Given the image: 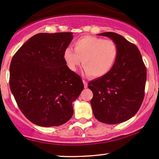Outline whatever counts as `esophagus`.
<instances>
[{
  "instance_id": "1",
  "label": "esophagus",
  "mask_w": 159,
  "mask_h": 159,
  "mask_svg": "<svg viewBox=\"0 0 159 159\" xmlns=\"http://www.w3.org/2000/svg\"><path fill=\"white\" fill-rule=\"evenodd\" d=\"M83 82H84V88H86L87 87V86H88V84H87V82H86L85 80H84L83 81Z\"/></svg>"
}]
</instances>
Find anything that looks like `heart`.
<instances>
[{"label": "heart", "instance_id": "1", "mask_svg": "<svg viewBox=\"0 0 159 159\" xmlns=\"http://www.w3.org/2000/svg\"><path fill=\"white\" fill-rule=\"evenodd\" d=\"M118 55L117 45L113 40L86 36L74 43V51L65 48L63 58L72 71H75L82 63L86 74L100 78L111 71Z\"/></svg>", "mask_w": 159, "mask_h": 159}]
</instances>
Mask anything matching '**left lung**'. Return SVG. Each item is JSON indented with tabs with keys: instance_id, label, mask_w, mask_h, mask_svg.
<instances>
[{
	"instance_id": "left-lung-1",
	"label": "left lung",
	"mask_w": 159,
	"mask_h": 159,
	"mask_svg": "<svg viewBox=\"0 0 159 159\" xmlns=\"http://www.w3.org/2000/svg\"><path fill=\"white\" fill-rule=\"evenodd\" d=\"M98 35L109 37L115 42L119 55L109 73L88 83V87L93 92L90 103L98 121L118 124L135 115L142 105L146 67L138 48L122 36L114 32Z\"/></svg>"
}]
</instances>
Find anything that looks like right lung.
Returning <instances> with one entry per match:
<instances>
[{
  "instance_id": "1",
  "label": "right lung",
  "mask_w": 159,
  "mask_h": 159,
  "mask_svg": "<svg viewBox=\"0 0 159 159\" xmlns=\"http://www.w3.org/2000/svg\"><path fill=\"white\" fill-rule=\"evenodd\" d=\"M73 38L71 32L37 34L11 59L10 89L22 113L37 125L67 122L73 114L72 103L84 89L81 78L63 58Z\"/></svg>"
}]
</instances>
